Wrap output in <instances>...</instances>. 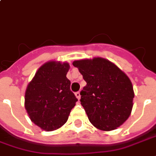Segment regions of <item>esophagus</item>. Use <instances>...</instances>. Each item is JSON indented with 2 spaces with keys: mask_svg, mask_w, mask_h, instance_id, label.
I'll use <instances>...</instances> for the list:
<instances>
[{
  "mask_svg": "<svg viewBox=\"0 0 156 156\" xmlns=\"http://www.w3.org/2000/svg\"><path fill=\"white\" fill-rule=\"evenodd\" d=\"M75 96H76V98L79 100L80 99V98H81V95H80V93L79 92H77V93H75Z\"/></svg>",
  "mask_w": 156,
  "mask_h": 156,
  "instance_id": "esophagus-1",
  "label": "esophagus"
}]
</instances>
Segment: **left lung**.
Wrapping results in <instances>:
<instances>
[{"mask_svg":"<svg viewBox=\"0 0 156 156\" xmlns=\"http://www.w3.org/2000/svg\"><path fill=\"white\" fill-rule=\"evenodd\" d=\"M73 64L87 83L80 101L90 122L104 131L122 126L131 115L135 96L127 75L101 57L75 60Z\"/></svg>","mask_w":156,"mask_h":156,"instance_id":"8db88e82","label":"left lung"}]
</instances>
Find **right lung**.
Instances as JSON below:
<instances>
[{"label":"right lung","mask_w":156,"mask_h":156,"mask_svg":"<svg viewBox=\"0 0 156 156\" xmlns=\"http://www.w3.org/2000/svg\"><path fill=\"white\" fill-rule=\"evenodd\" d=\"M69 69L67 62L48 61L26 87L25 110L31 122L44 131H55L64 125L78 101L66 77Z\"/></svg>","instance_id":"1"}]
</instances>
